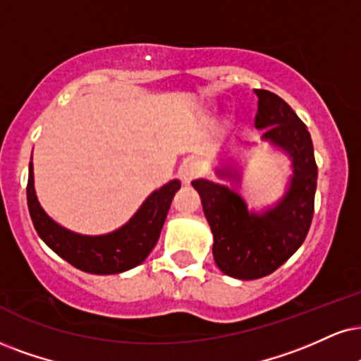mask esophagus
<instances>
[{"label": "esophagus", "instance_id": "esophagus-1", "mask_svg": "<svg viewBox=\"0 0 361 361\" xmlns=\"http://www.w3.org/2000/svg\"><path fill=\"white\" fill-rule=\"evenodd\" d=\"M201 173H202V167L199 166L197 162H194V160H188V162L182 164L179 169V177L184 184H190V182L197 179Z\"/></svg>", "mask_w": 361, "mask_h": 361}]
</instances>
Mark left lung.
Instances as JSON below:
<instances>
[{
	"mask_svg": "<svg viewBox=\"0 0 361 361\" xmlns=\"http://www.w3.org/2000/svg\"><path fill=\"white\" fill-rule=\"evenodd\" d=\"M257 112L255 126L264 130L261 139L274 144L291 159L293 177L281 201L262 214L249 212L241 195L228 185L197 179L206 219L214 235L216 264L238 279H259L284 264L308 234L314 212L318 167L308 127L295 110L273 92L255 90ZM219 176L238 177L231 169Z\"/></svg>",
	"mask_w": 361,
	"mask_h": 361,
	"instance_id": "obj_1",
	"label": "left lung"
}]
</instances>
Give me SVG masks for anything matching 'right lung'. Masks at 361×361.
<instances>
[{"instance_id":"1","label":"right lung","mask_w":361,"mask_h":361,"mask_svg":"<svg viewBox=\"0 0 361 361\" xmlns=\"http://www.w3.org/2000/svg\"><path fill=\"white\" fill-rule=\"evenodd\" d=\"M179 180L155 190L145 199L126 226L104 235H82L56 224L39 206L33 185V164L30 162L26 199L31 221L39 238L58 256L80 271L90 274H117L139 266L159 241L160 231L177 190Z\"/></svg>"}]
</instances>
